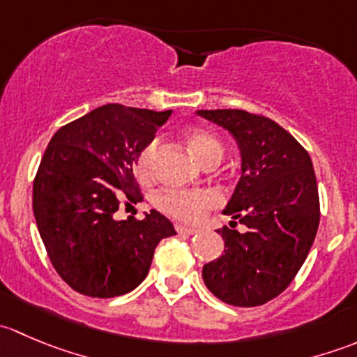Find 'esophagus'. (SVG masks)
I'll return each instance as SVG.
<instances>
[{
    "instance_id": "1",
    "label": "esophagus",
    "mask_w": 357,
    "mask_h": 357,
    "mask_svg": "<svg viewBox=\"0 0 357 357\" xmlns=\"http://www.w3.org/2000/svg\"><path fill=\"white\" fill-rule=\"evenodd\" d=\"M176 231L181 233V235H195V233H199L200 229L199 228H192V226L178 225V226H176Z\"/></svg>"
}]
</instances>
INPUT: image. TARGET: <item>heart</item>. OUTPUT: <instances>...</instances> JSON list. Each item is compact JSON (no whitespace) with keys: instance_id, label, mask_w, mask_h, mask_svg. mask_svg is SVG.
<instances>
[{"instance_id":"1","label":"heart","mask_w":357,"mask_h":357,"mask_svg":"<svg viewBox=\"0 0 357 357\" xmlns=\"http://www.w3.org/2000/svg\"><path fill=\"white\" fill-rule=\"evenodd\" d=\"M186 146L193 158L200 165L207 164L211 158H222V146L218 139L205 131H192L186 135ZM157 143L152 142L142 150L136 160V176L142 183H146L152 176L153 158H155ZM219 197L212 192H186V193H164L158 199L162 211L181 221H200L207 211L218 205Z\"/></svg>"}]
</instances>
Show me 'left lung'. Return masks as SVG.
<instances>
[{"instance_id": "8db88e82", "label": "left lung", "mask_w": 357, "mask_h": 357, "mask_svg": "<svg viewBox=\"0 0 357 357\" xmlns=\"http://www.w3.org/2000/svg\"><path fill=\"white\" fill-rule=\"evenodd\" d=\"M221 126L240 150V179L218 229L225 252L202 269L205 287L226 304L254 307L278 297L304 264L319 225L309 153L275 121L245 110H197ZM236 218L246 226L234 229Z\"/></svg>"}]
</instances>
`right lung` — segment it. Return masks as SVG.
<instances>
[{
	"label": "right lung",
	"instance_id": "obj_1",
	"mask_svg": "<svg viewBox=\"0 0 357 357\" xmlns=\"http://www.w3.org/2000/svg\"><path fill=\"white\" fill-rule=\"evenodd\" d=\"M171 110L107 103L50 139L32 190L36 225L53 268L70 289L109 298L149 275L162 238L176 235L155 208L117 221L122 204L142 202L132 167Z\"/></svg>",
	"mask_w": 357,
	"mask_h": 357
}]
</instances>
